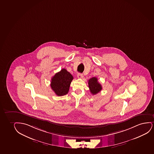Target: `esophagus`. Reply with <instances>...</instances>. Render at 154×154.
Instances as JSON below:
<instances>
[{"mask_svg":"<svg viewBox=\"0 0 154 154\" xmlns=\"http://www.w3.org/2000/svg\"><path fill=\"white\" fill-rule=\"evenodd\" d=\"M84 77L83 76V75L82 74V73H78V78L79 79H82Z\"/></svg>","mask_w":154,"mask_h":154,"instance_id":"obj_1","label":"esophagus"}]
</instances>
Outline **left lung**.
Instances as JSON below:
<instances>
[{
  "label": "left lung",
  "mask_w": 154,
  "mask_h": 154,
  "mask_svg": "<svg viewBox=\"0 0 154 154\" xmlns=\"http://www.w3.org/2000/svg\"><path fill=\"white\" fill-rule=\"evenodd\" d=\"M88 84L90 92L94 95L98 93L102 90L101 84L98 82L97 78L96 77L91 78L88 81Z\"/></svg>",
  "instance_id": "left-lung-1"
}]
</instances>
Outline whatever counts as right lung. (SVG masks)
<instances>
[{
  "label": "right lung",
  "mask_w": 154,
  "mask_h": 154,
  "mask_svg": "<svg viewBox=\"0 0 154 154\" xmlns=\"http://www.w3.org/2000/svg\"><path fill=\"white\" fill-rule=\"evenodd\" d=\"M73 77L67 70L62 69L53 76L51 81V89L58 96L65 95L68 93L70 84Z\"/></svg>",
  "instance_id": "1"
}]
</instances>
